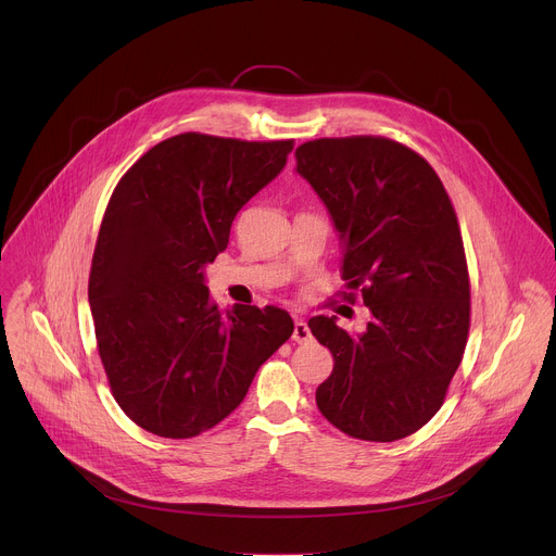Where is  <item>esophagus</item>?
<instances>
[{"label":"esophagus","mask_w":556,"mask_h":556,"mask_svg":"<svg viewBox=\"0 0 556 556\" xmlns=\"http://www.w3.org/2000/svg\"><path fill=\"white\" fill-rule=\"evenodd\" d=\"M292 339H294L296 343H307V341L312 339V332H309V328H307V324H305L303 319H296V321H294Z\"/></svg>","instance_id":"obj_1"}]
</instances>
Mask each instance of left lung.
Here are the masks:
<instances>
[{"mask_svg":"<svg viewBox=\"0 0 556 556\" xmlns=\"http://www.w3.org/2000/svg\"><path fill=\"white\" fill-rule=\"evenodd\" d=\"M294 155V172L339 232L345 286L361 288L371 314L356 334L337 316L307 321L334 356L316 407L352 438H407L442 407L468 337L470 288L453 204L425 157L389 138H319Z\"/></svg>","mask_w":556,"mask_h":556,"instance_id":"8db88e82","label":"left lung"}]
</instances>
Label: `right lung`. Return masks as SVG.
Here are the masks:
<instances>
[{"label": "right lung", "mask_w": 556, "mask_h": 556, "mask_svg": "<svg viewBox=\"0 0 556 556\" xmlns=\"http://www.w3.org/2000/svg\"><path fill=\"white\" fill-rule=\"evenodd\" d=\"M290 151L292 140L180 134L116 185L88 294L114 399L144 431L182 440L213 429L290 339L286 309L222 314L206 288L235 215L283 172Z\"/></svg>", "instance_id": "obj_1"}]
</instances>
